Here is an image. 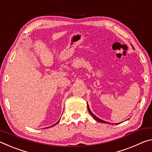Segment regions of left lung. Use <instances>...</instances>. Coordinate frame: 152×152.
<instances>
[{"mask_svg":"<svg viewBox=\"0 0 152 152\" xmlns=\"http://www.w3.org/2000/svg\"><path fill=\"white\" fill-rule=\"evenodd\" d=\"M87 107H88V112L90 113V114H91V115H92V117H93L95 120L97 121L98 122L103 123H109L108 122L104 121H103V120H101V119H99V118H98L97 117L95 116V115L93 114V113H92L91 112V109H90V108H89V107H88V104H87ZM116 124H119V123H116Z\"/></svg>","mask_w":152,"mask_h":152,"instance_id":"left-lung-1","label":"left lung"}]
</instances>
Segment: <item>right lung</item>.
I'll list each match as a JSON object with an SVG mask.
<instances>
[{"mask_svg": "<svg viewBox=\"0 0 152 152\" xmlns=\"http://www.w3.org/2000/svg\"><path fill=\"white\" fill-rule=\"evenodd\" d=\"M59 121H60V120H59ZM59 121H58L57 123H56V124H54V125H51V127H53V126H54V125H56V124H57V123H58L59 122ZM46 128H48V127H46Z\"/></svg>", "mask_w": 152, "mask_h": 152, "instance_id": "right-lung-1", "label": "right lung"}]
</instances>
